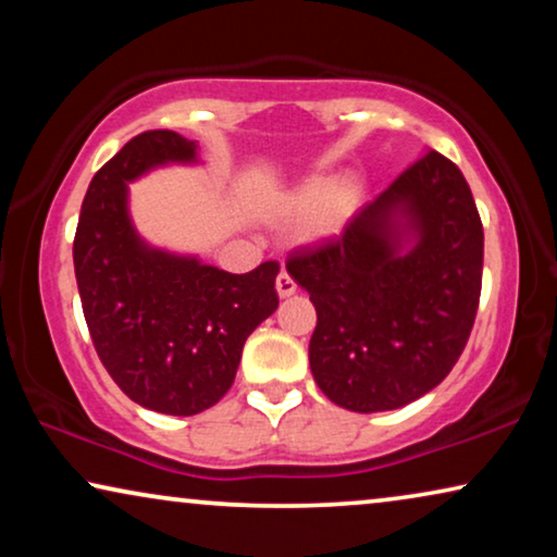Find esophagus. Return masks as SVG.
Listing matches in <instances>:
<instances>
[{
	"label": "esophagus",
	"instance_id": "obj_1",
	"mask_svg": "<svg viewBox=\"0 0 557 557\" xmlns=\"http://www.w3.org/2000/svg\"><path fill=\"white\" fill-rule=\"evenodd\" d=\"M276 292L281 299H288V296H294L296 292H299V286H296V281L288 276L286 271H281L276 276Z\"/></svg>",
	"mask_w": 557,
	"mask_h": 557
}]
</instances>
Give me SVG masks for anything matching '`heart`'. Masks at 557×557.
Instances as JSON below:
<instances>
[{"mask_svg":"<svg viewBox=\"0 0 557 557\" xmlns=\"http://www.w3.org/2000/svg\"><path fill=\"white\" fill-rule=\"evenodd\" d=\"M357 202V187L352 182H339L332 185L326 180H309L307 185H301L292 197V212L301 218L317 215L319 210H324V231L337 227L349 212H352Z\"/></svg>","mask_w":557,"mask_h":557,"instance_id":"b5f03b06","label":"heart"}]
</instances>
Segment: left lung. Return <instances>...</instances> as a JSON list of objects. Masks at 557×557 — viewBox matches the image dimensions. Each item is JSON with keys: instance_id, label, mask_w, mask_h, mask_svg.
<instances>
[{"instance_id": "obj_1", "label": "left lung", "mask_w": 557, "mask_h": 557, "mask_svg": "<svg viewBox=\"0 0 557 557\" xmlns=\"http://www.w3.org/2000/svg\"><path fill=\"white\" fill-rule=\"evenodd\" d=\"M482 265L476 202L438 151L400 172L337 238L294 250L286 271L317 309L309 364L326 398L380 413L433 391L469 342Z\"/></svg>"}]
</instances>
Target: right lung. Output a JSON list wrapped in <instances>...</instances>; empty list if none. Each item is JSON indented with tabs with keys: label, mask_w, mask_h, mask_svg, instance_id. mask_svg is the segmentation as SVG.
I'll use <instances>...</instances> for the list:
<instances>
[{
	"label": "right lung",
	"mask_w": 557,
	"mask_h": 557,
	"mask_svg": "<svg viewBox=\"0 0 557 557\" xmlns=\"http://www.w3.org/2000/svg\"><path fill=\"white\" fill-rule=\"evenodd\" d=\"M177 132H144L90 180L73 240L83 317L103 368L139 406L195 416L231 391L248 334L278 307V263L227 273L149 248L128 218V182L195 162Z\"/></svg>",
	"instance_id": "1"
}]
</instances>
